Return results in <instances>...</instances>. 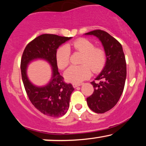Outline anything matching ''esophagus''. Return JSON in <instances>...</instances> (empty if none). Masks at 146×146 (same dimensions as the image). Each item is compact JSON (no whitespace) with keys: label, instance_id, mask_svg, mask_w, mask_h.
<instances>
[{"label":"esophagus","instance_id":"obj_1","mask_svg":"<svg viewBox=\"0 0 146 146\" xmlns=\"http://www.w3.org/2000/svg\"><path fill=\"white\" fill-rule=\"evenodd\" d=\"M72 85H73V86L74 87V88H76V87L78 86H82V84H78V83H73L72 84Z\"/></svg>","mask_w":146,"mask_h":146}]
</instances>
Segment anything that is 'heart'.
Segmentation results:
<instances>
[{
	"mask_svg": "<svg viewBox=\"0 0 146 146\" xmlns=\"http://www.w3.org/2000/svg\"><path fill=\"white\" fill-rule=\"evenodd\" d=\"M74 49L83 53L80 66H71L65 71L64 77L68 81L79 83L90 76L92 69L95 72L100 71L104 66L106 56L104 52L100 48H95L94 44L88 40L80 38L71 43ZM70 45H64L57 50L56 59L58 67L64 69L70 62Z\"/></svg>",
	"mask_w": 146,
	"mask_h": 146,
	"instance_id": "heart-1",
	"label": "heart"
}]
</instances>
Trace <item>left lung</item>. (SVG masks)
<instances>
[{"label": "left lung", "mask_w": 146, "mask_h": 146, "mask_svg": "<svg viewBox=\"0 0 146 146\" xmlns=\"http://www.w3.org/2000/svg\"><path fill=\"white\" fill-rule=\"evenodd\" d=\"M94 36L101 42L106 60L105 66L95 80L92 82L93 95L86 98L88 107L96 113H104L113 108L119 100L126 79V63L121 44L109 33L94 30L85 33Z\"/></svg>", "instance_id": "1"}]
</instances>
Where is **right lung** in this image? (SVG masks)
<instances>
[{
    "label": "right lung",
    "mask_w": 146,
    "mask_h": 146,
    "mask_svg": "<svg viewBox=\"0 0 146 146\" xmlns=\"http://www.w3.org/2000/svg\"><path fill=\"white\" fill-rule=\"evenodd\" d=\"M71 38L54 34L40 35L27 45L23 53L21 69L26 93L35 108L47 116L61 117L69 108L70 98L74 88L71 84L65 83L60 75L56 53L60 45ZM37 59L44 60L52 66L51 80L44 86L34 85L27 76L28 65Z\"/></svg>",
    "instance_id": "add662e5"
}]
</instances>
